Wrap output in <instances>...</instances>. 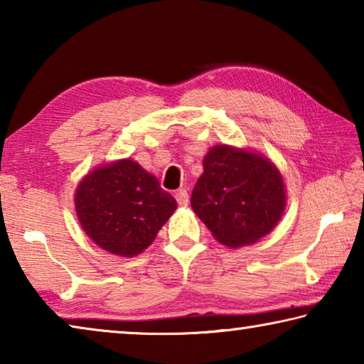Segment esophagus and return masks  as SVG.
I'll return each instance as SVG.
<instances>
[{
	"label": "esophagus",
	"mask_w": 364,
	"mask_h": 364,
	"mask_svg": "<svg viewBox=\"0 0 364 364\" xmlns=\"http://www.w3.org/2000/svg\"><path fill=\"white\" fill-rule=\"evenodd\" d=\"M175 199L178 202V205L181 207H186L188 205V191L186 189H178L175 193Z\"/></svg>",
	"instance_id": "34e87169"
}]
</instances>
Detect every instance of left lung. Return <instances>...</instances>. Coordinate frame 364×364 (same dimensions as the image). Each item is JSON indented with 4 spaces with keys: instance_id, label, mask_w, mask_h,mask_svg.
<instances>
[{
    "instance_id": "8db88e82",
    "label": "left lung",
    "mask_w": 364,
    "mask_h": 364,
    "mask_svg": "<svg viewBox=\"0 0 364 364\" xmlns=\"http://www.w3.org/2000/svg\"><path fill=\"white\" fill-rule=\"evenodd\" d=\"M191 207L220 244L242 247L279 223L286 207L284 180L260 154L213 146L204 157V173L193 189Z\"/></svg>"
}]
</instances>
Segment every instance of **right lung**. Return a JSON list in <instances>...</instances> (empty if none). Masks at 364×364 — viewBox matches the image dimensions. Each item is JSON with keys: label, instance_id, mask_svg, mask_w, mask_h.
Segmentation results:
<instances>
[{"label": "right lung", "instance_id": "add662e5", "mask_svg": "<svg viewBox=\"0 0 364 364\" xmlns=\"http://www.w3.org/2000/svg\"><path fill=\"white\" fill-rule=\"evenodd\" d=\"M75 210L83 231L102 250L134 257L152 244L176 210V200L138 162L122 159L80 181Z\"/></svg>", "mask_w": 364, "mask_h": 364}]
</instances>
